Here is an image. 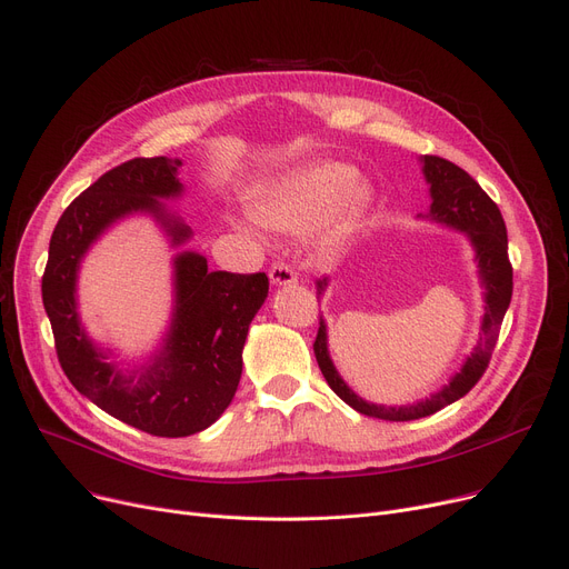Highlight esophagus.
Listing matches in <instances>:
<instances>
[{"label":"esophagus","instance_id":"1","mask_svg":"<svg viewBox=\"0 0 569 569\" xmlns=\"http://www.w3.org/2000/svg\"><path fill=\"white\" fill-rule=\"evenodd\" d=\"M269 278H271V282L276 284V287H282V284H291V282H296V273H293V269L291 266H287V263H282V261H276L271 269H269Z\"/></svg>","mask_w":569,"mask_h":569}]
</instances>
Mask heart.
I'll return each instance as SVG.
<instances>
[{"mask_svg": "<svg viewBox=\"0 0 569 569\" xmlns=\"http://www.w3.org/2000/svg\"><path fill=\"white\" fill-rule=\"evenodd\" d=\"M353 179V170L340 162H323L312 167V170L298 174L280 186H276L269 194L261 197L254 216L261 224L282 231H298L308 229L323 220V216L336 207L342 192ZM367 199L365 186H353L345 199L340 209V222L338 229H345V224L362 209Z\"/></svg>", "mask_w": 569, "mask_h": 569, "instance_id": "heart-1", "label": "heart"}]
</instances>
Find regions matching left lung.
I'll use <instances>...</instances> for the list:
<instances>
[{
  "instance_id": "1",
  "label": "left lung",
  "mask_w": 569,
  "mask_h": 569,
  "mask_svg": "<svg viewBox=\"0 0 569 569\" xmlns=\"http://www.w3.org/2000/svg\"><path fill=\"white\" fill-rule=\"evenodd\" d=\"M422 162H425V167H422L425 179L431 186L429 188V192H431L429 216L433 220L446 222L450 227H457V229L469 233L473 246H476V252H478L480 278L485 284V298H487L478 347L473 349V353L469 358H466L461 372H457L443 390L431 395L429 399H425V402L395 409V407L367 405L358 395H353L347 388V383L340 379L336 367H332V362L328 358L326 326L321 319H319V330H317V338L312 345L323 379L351 409H356L362 416H370V418L399 420V422L418 420V418L441 411L443 407L457 402L459 397H463L480 381V377L489 367L498 332H500V323H503V317L508 312L510 298H512V263L508 257V231H506L503 216H500L496 202L480 188V183L469 172H463L461 167H457L455 162H450L441 156H425ZM315 284H317V298H319V293L326 287V280H317Z\"/></svg>"
}]
</instances>
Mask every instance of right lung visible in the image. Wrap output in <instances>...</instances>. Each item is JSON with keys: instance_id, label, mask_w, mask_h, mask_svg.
Wrapping results in <instances>:
<instances>
[{"instance_id": "right-lung-1", "label": "right lung", "mask_w": 569, "mask_h": 569, "mask_svg": "<svg viewBox=\"0 0 569 569\" xmlns=\"http://www.w3.org/2000/svg\"><path fill=\"white\" fill-rule=\"evenodd\" d=\"M179 160L132 158L106 172L61 213L41 280L54 349L63 375L112 418L151 437L179 439L207 429L239 388L241 351L252 317L269 293L266 273L209 271L202 254L177 257V315L162 358L140 377L121 379L103 362L78 323L76 273L80 257L117 218L151 211L174 243L190 227L170 218L158 197L181 192Z\"/></svg>"}]
</instances>
